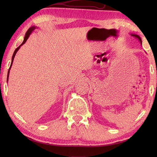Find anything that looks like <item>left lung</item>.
<instances>
[{
	"mask_svg": "<svg viewBox=\"0 0 157 157\" xmlns=\"http://www.w3.org/2000/svg\"><path fill=\"white\" fill-rule=\"evenodd\" d=\"M131 36H133V37H134V38H136L138 39L139 40H140V42L142 43V40H141L140 37V36H139L138 35H136V34H131Z\"/></svg>",
	"mask_w": 157,
	"mask_h": 157,
	"instance_id": "1",
	"label": "left lung"
}]
</instances>
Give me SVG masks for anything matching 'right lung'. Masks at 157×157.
Returning <instances> with one entry per match:
<instances>
[{
	"label": "right lung",
	"mask_w": 157,
	"mask_h": 157,
	"mask_svg": "<svg viewBox=\"0 0 157 157\" xmlns=\"http://www.w3.org/2000/svg\"><path fill=\"white\" fill-rule=\"evenodd\" d=\"M36 28V27H34V26H33V27H32V28H29V29L27 31V32H26V34H25V38H24V40H23V42H22V44L20 45L19 46H18L17 48L16 49H15V52H14V53H13V56H12V61H11V66H10V67H9V71H8V75H7V81H8V77H9V70H10V69H11V66H12V64H13V59H14V57H15V55H16V52L18 51V50L19 49V48H20V46H21V45H23V44H25V42H26V40H28V38H29V35H30V34L32 33V32L33 31V30H34V29Z\"/></svg>",
	"instance_id": "add662e5"
}]
</instances>
